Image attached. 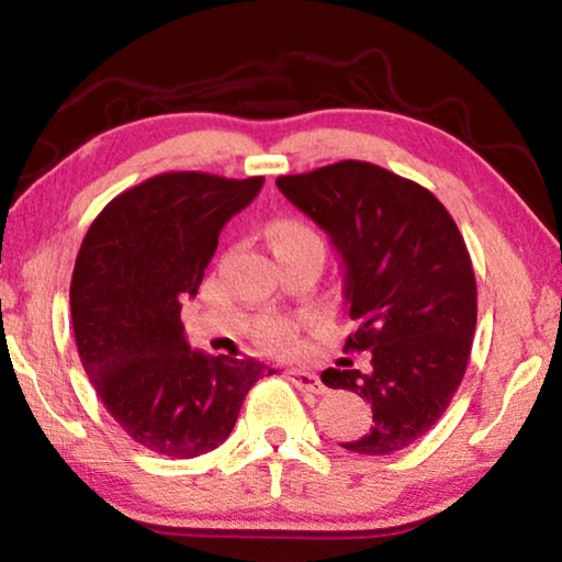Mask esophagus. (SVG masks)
Listing matches in <instances>:
<instances>
[{
    "label": "esophagus",
    "instance_id": "34e87169",
    "mask_svg": "<svg viewBox=\"0 0 562 562\" xmlns=\"http://www.w3.org/2000/svg\"><path fill=\"white\" fill-rule=\"evenodd\" d=\"M288 379L294 386L302 389V392H312V394L325 392V384L319 382V376L315 372H304V369H290Z\"/></svg>",
    "mask_w": 562,
    "mask_h": 562
}]
</instances>
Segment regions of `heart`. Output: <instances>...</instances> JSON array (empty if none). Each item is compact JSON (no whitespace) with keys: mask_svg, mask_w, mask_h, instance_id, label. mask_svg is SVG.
<instances>
[{"mask_svg":"<svg viewBox=\"0 0 562 562\" xmlns=\"http://www.w3.org/2000/svg\"><path fill=\"white\" fill-rule=\"evenodd\" d=\"M270 240L274 250L284 245H297V243L322 245L319 235L302 221L274 223L270 227ZM255 337H258L262 347H268L272 351H290L294 347V339H297V325L288 317H265L258 322V327H255Z\"/></svg>","mask_w":562,"mask_h":562,"instance_id":"1","label":"heart"}]
</instances>
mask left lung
<instances>
[{"mask_svg":"<svg viewBox=\"0 0 562 562\" xmlns=\"http://www.w3.org/2000/svg\"><path fill=\"white\" fill-rule=\"evenodd\" d=\"M345 260L357 329L345 351H369L367 372L327 369L322 382L372 404L364 436L341 443L389 456L439 422L465 374L475 331V274L463 235L431 190L367 160L280 176Z\"/></svg>","mask_w":562,"mask_h":562,"instance_id":"left-lung-1","label":"left lung"}]
</instances>
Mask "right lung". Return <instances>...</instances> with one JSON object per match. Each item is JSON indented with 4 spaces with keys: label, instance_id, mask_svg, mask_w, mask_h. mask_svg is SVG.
Wrapping results in <instances>:
<instances>
[{
    "label": "right lung",
    "instance_id": "right-lung-1",
    "mask_svg": "<svg viewBox=\"0 0 562 562\" xmlns=\"http://www.w3.org/2000/svg\"><path fill=\"white\" fill-rule=\"evenodd\" d=\"M245 180L170 170L123 190L91 223L71 274L81 364L144 449L195 459L231 436L245 394L274 369L193 351L180 302L195 297L223 225L260 193Z\"/></svg>",
    "mask_w": 562,
    "mask_h": 562
}]
</instances>
